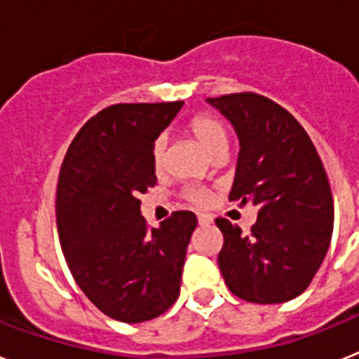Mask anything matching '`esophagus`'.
<instances>
[{
  "mask_svg": "<svg viewBox=\"0 0 359 359\" xmlns=\"http://www.w3.org/2000/svg\"><path fill=\"white\" fill-rule=\"evenodd\" d=\"M213 222V217L208 213H198V224L201 226H210Z\"/></svg>",
  "mask_w": 359,
  "mask_h": 359,
  "instance_id": "obj_1",
  "label": "esophagus"
}]
</instances>
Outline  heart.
Returning <instances> with one entry per match:
<instances>
[{"label": "heart", "mask_w": 359, "mask_h": 359, "mask_svg": "<svg viewBox=\"0 0 359 359\" xmlns=\"http://www.w3.org/2000/svg\"><path fill=\"white\" fill-rule=\"evenodd\" d=\"M189 131L194 133V137L197 138L201 146L206 149L210 155H215V153L222 151V149H228V131H226V126L219 118L212 116V114H197L195 118H191L189 122ZM151 161L155 171H162L165 165V138L158 137L153 142L151 149ZM186 198L189 203L197 204V206H206L210 203V194L203 188H188L184 191Z\"/></svg>", "instance_id": "b5f03b06"}]
</instances>
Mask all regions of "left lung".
Here are the masks:
<instances>
[{"instance_id": "obj_1", "label": "left lung", "mask_w": 359, "mask_h": 359, "mask_svg": "<svg viewBox=\"0 0 359 359\" xmlns=\"http://www.w3.org/2000/svg\"><path fill=\"white\" fill-rule=\"evenodd\" d=\"M230 120L239 158L230 201L257 206L248 236L228 219L219 268L226 287L259 305L306 290L323 263L334 228V201L314 144L285 107L255 93L206 98Z\"/></svg>"}]
</instances>
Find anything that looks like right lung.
Returning <instances> with one entry per match:
<instances>
[{"label": "right lung", "mask_w": 359, "mask_h": 359, "mask_svg": "<svg viewBox=\"0 0 359 359\" xmlns=\"http://www.w3.org/2000/svg\"><path fill=\"white\" fill-rule=\"evenodd\" d=\"M184 102L116 104L87 120L69 146L56 189L60 245L93 305L123 323L158 318L180 294L194 212L147 228L140 194L156 184L153 142Z\"/></svg>", "instance_id": "obj_1"}]
</instances>
